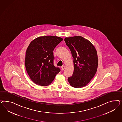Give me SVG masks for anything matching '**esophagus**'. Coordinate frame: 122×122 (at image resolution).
Wrapping results in <instances>:
<instances>
[{"label":"esophagus","mask_w":122,"mask_h":122,"mask_svg":"<svg viewBox=\"0 0 122 122\" xmlns=\"http://www.w3.org/2000/svg\"><path fill=\"white\" fill-rule=\"evenodd\" d=\"M65 68V66H61V69H62V70H63Z\"/></svg>","instance_id":"esophagus-1"}]
</instances>
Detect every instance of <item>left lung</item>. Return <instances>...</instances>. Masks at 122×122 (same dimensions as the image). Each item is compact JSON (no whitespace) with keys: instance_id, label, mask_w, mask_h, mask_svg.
I'll list each match as a JSON object with an SVG mask.
<instances>
[{"instance_id":"8db88e82","label":"left lung","mask_w":122,"mask_h":122,"mask_svg":"<svg viewBox=\"0 0 122 122\" xmlns=\"http://www.w3.org/2000/svg\"><path fill=\"white\" fill-rule=\"evenodd\" d=\"M64 41L74 59L73 73L68 78V81L72 87H84L97 71L98 57L96 49L90 41L81 36L65 37Z\"/></svg>"}]
</instances>
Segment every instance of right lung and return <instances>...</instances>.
<instances>
[{
  "mask_svg": "<svg viewBox=\"0 0 122 122\" xmlns=\"http://www.w3.org/2000/svg\"><path fill=\"white\" fill-rule=\"evenodd\" d=\"M63 40L60 37L46 36L32 41L26 50L25 67L30 79L38 85L46 86L60 71L54 65L53 51Z\"/></svg>",
  "mask_w": 122,
  "mask_h": 122,
  "instance_id": "1",
  "label": "right lung"
}]
</instances>
